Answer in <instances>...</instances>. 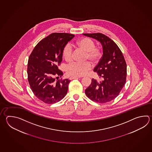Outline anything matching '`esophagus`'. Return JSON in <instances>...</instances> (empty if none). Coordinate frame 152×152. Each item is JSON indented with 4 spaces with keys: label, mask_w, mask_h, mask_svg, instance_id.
Segmentation results:
<instances>
[{
    "label": "esophagus",
    "mask_w": 152,
    "mask_h": 152,
    "mask_svg": "<svg viewBox=\"0 0 152 152\" xmlns=\"http://www.w3.org/2000/svg\"><path fill=\"white\" fill-rule=\"evenodd\" d=\"M80 78V77H78V76H71V77H70V80L76 79V78Z\"/></svg>",
    "instance_id": "obj_1"
}]
</instances>
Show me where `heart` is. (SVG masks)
<instances>
[{"label": "heart", "instance_id": "b5f03b06", "mask_svg": "<svg viewBox=\"0 0 152 152\" xmlns=\"http://www.w3.org/2000/svg\"><path fill=\"white\" fill-rule=\"evenodd\" d=\"M76 45L86 52L84 60L89 59L95 63L99 59L101 52L98 49L95 48V45L88 38H82L76 42ZM72 49L70 45H66L63 50V56L66 61L71 60ZM91 68L90 62H85L82 63L72 62L68 66L66 71L70 75L74 76H82L84 75Z\"/></svg>", "mask_w": 152, "mask_h": 152}]
</instances>
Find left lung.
<instances>
[{
    "label": "left lung",
    "instance_id": "obj_1",
    "mask_svg": "<svg viewBox=\"0 0 152 152\" xmlns=\"http://www.w3.org/2000/svg\"><path fill=\"white\" fill-rule=\"evenodd\" d=\"M84 36L99 41L102 46L103 56L94 69L102 81L93 78L85 90L87 97L96 102H108L119 95L126 81L127 65L117 44L100 33L84 34Z\"/></svg>",
    "mask_w": 152,
    "mask_h": 152
}]
</instances>
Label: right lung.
Masks as SVG:
<instances>
[{
    "label": "right lung",
    "instance_id": "right-lung-1",
    "mask_svg": "<svg viewBox=\"0 0 152 152\" xmlns=\"http://www.w3.org/2000/svg\"><path fill=\"white\" fill-rule=\"evenodd\" d=\"M74 36L66 33L51 34L40 40L29 56L28 81L34 95L44 103L58 102L67 94L70 81L55 77L63 75L58 69L63 50Z\"/></svg>",
    "mask_w": 152,
    "mask_h": 152
}]
</instances>
